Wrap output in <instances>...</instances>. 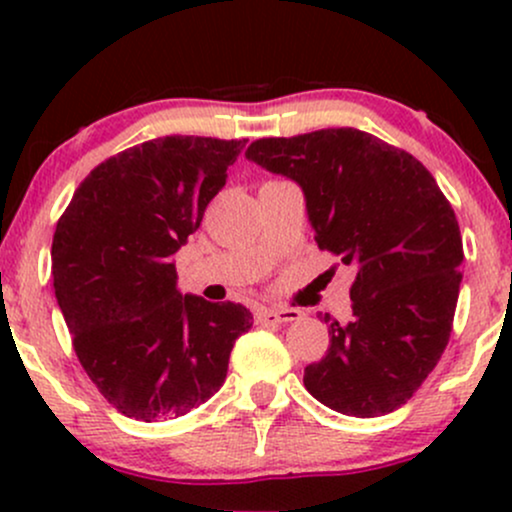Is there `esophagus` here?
I'll return each mask as SVG.
<instances>
[{
	"instance_id": "1",
	"label": "esophagus",
	"mask_w": 512,
	"mask_h": 512,
	"mask_svg": "<svg viewBox=\"0 0 512 512\" xmlns=\"http://www.w3.org/2000/svg\"><path fill=\"white\" fill-rule=\"evenodd\" d=\"M257 320L262 325H284V322L301 320V310L296 308H264L257 313Z\"/></svg>"
}]
</instances>
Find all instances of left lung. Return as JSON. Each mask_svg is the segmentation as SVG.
<instances>
[{"label": "left lung", "mask_w": 512, "mask_h": 512, "mask_svg": "<svg viewBox=\"0 0 512 512\" xmlns=\"http://www.w3.org/2000/svg\"><path fill=\"white\" fill-rule=\"evenodd\" d=\"M245 158L296 182L317 245L356 269L354 320L325 315L330 346L305 390L358 419L407 404L448 346L462 284L460 226L438 182L354 127L257 139Z\"/></svg>", "instance_id": "obj_1"}]
</instances>
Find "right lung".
I'll list each match as a JSON object with an SVG mask.
<instances>
[{"label":"right lung","instance_id":"right-lung-1","mask_svg":"<svg viewBox=\"0 0 512 512\" xmlns=\"http://www.w3.org/2000/svg\"><path fill=\"white\" fill-rule=\"evenodd\" d=\"M245 139L161 137L88 173L52 238L55 296L81 366L120 414L154 424L219 392L240 303L178 289L175 252L226 185Z\"/></svg>","mask_w":512,"mask_h":512}]
</instances>
